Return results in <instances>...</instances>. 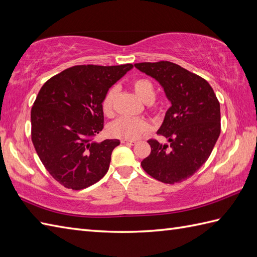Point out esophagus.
Instances as JSON below:
<instances>
[{"label":"esophagus","mask_w":257,"mask_h":257,"mask_svg":"<svg viewBox=\"0 0 257 257\" xmlns=\"http://www.w3.org/2000/svg\"><path fill=\"white\" fill-rule=\"evenodd\" d=\"M122 144H125V145H131L133 146L136 144L135 141H127V140H122Z\"/></svg>","instance_id":"1"}]
</instances>
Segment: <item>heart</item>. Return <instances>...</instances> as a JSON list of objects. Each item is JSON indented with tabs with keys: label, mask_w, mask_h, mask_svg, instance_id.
I'll return each instance as SVG.
<instances>
[{
	"label": "heart",
	"mask_w": 257,
	"mask_h": 257,
	"mask_svg": "<svg viewBox=\"0 0 257 257\" xmlns=\"http://www.w3.org/2000/svg\"><path fill=\"white\" fill-rule=\"evenodd\" d=\"M133 88L145 103H152L156 97V88L152 80L147 78H139L134 80ZM117 88L115 86L105 92L102 99L101 107L103 112L107 115H110L113 112V103L116 96ZM149 130V123L145 118L141 117H128L121 116L117 117L116 120L111 122L108 126V132L111 136L116 137V139L132 141L139 139Z\"/></svg>",
	"instance_id": "heart-1"
}]
</instances>
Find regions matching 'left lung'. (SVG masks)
Instances as JSON below:
<instances>
[{"instance_id": "1", "label": "left lung", "mask_w": 257, "mask_h": 257, "mask_svg": "<svg viewBox=\"0 0 257 257\" xmlns=\"http://www.w3.org/2000/svg\"><path fill=\"white\" fill-rule=\"evenodd\" d=\"M134 66L157 80L171 103L157 132L169 144L149 140L152 153L141 165L160 182H182L207 161L215 147L220 104L207 81L178 64L160 61Z\"/></svg>"}]
</instances>
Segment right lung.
Here are the masks:
<instances>
[{
    "label": "right lung",
    "instance_id": "1",
    "mask_svg": "<svg viewBox=\"0 0 257 257\" xmlns=\"http://www.w3.org/2000/svg\"><path fill=\"white\" fill-rule=\"evenodd\" d=\"M132 68L77 65L41 87L31 109V140L48 172L67 189H86L108 172L120 141L91 139L103 128L105 92Z\"/></svg>",
    "mask_w": 257,
    "mask_h": 257
}]
</instances>
